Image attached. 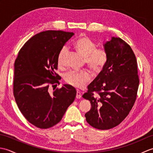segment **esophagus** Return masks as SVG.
I'll return each mask as SVG.
<instances>
[{"label": "esophagus", "mask_w": 153, "mask_h": 153, "mask_svg": "<svg viewBox=\"0 0 153 153\" xmlns=\"http://www.w3.org/2000/svg\"><path fill=\"white\" fill-rule=\"evenodd\" d=\"M82 97V93H81L79 91L77 90V93H76V98L77 99H80Z\"/></svg>", "instance_id": "esophagus-1"}]
</instances>
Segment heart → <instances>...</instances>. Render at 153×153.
Listing matches in <instances>:
<instances>
[{
    "instance_id": "obj_1",
    "label": "heart",
    "mask_w": 153,
    "mask_h": 153,
    "mask_svg": "<svg viewBox=\"0 0 153 153\" xmlns=\"http://www.w3.org/2000/svg\"><path fill=\"white\" fill-rule=\"evenodd\" d=\"M74 46L79 53L85 57V63L94 72L99 73L105 67L108 60V54L102 48H97L95 43L89 37L83 36L79 38L74 43ZM67 47H63L58 55V64H63ZM91 79V75L87 70L71 71L64 76V80L69 85L82 88Z\"/></svg>"
}]
</instances>
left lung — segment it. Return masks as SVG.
Masks as SVG:
<instances>
[{"label": "left lung", "instance_id": "left-lung-1", "mask_svg": "<svg viewBox=\"0 0 153 153\" xmlns=\"http://www.w3.org/2000/svg\"><path fill=\"white\" fill-rule=\"evenodd\" d=\"M104 47L107 62L82 96L91 104L85 114L87 123L101 130L114 128L129 114L139 83L137 60L130 46L113 37Z\"/></svg>", "mask_w": 153, "mask_h": 153}]
</instances>
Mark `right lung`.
Here are the masks:
<instances>
[{"mask_svg": "<svg viewBox=\"0 0 153 153\" xmlns=\"http://www.w3.org/2000/svg\"><path fill=\"white\" fill-rule=\"evenodd\" d=\"M73 35L63 31H42L24 44L15 60V100L22 114L37 128L57 124L76 98V90L70 85L55 89L60 84L55 72L58 53Z\"/></svg>", "mask_w": 153, "mask_h": 153, "instance_id": "1", "label": "right lung"}]
</instances>
